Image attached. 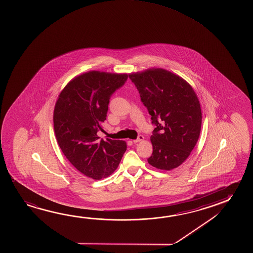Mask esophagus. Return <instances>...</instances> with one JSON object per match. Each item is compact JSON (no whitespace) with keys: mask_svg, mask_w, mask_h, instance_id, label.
<instances>
[{"mask_svg":"<svg viewBox=\"0 0 253 253\" xmlns=\"http://www.w3.org/2000/svg\"><path fill=\"white\" fill-rule=\"evenodd\" d=\"M144 140V136H142V135H138V137H137V139H134L132 140L133 143H138V142H140V141Z\"/></svg>","mask_w":253,"mask_h":253,"instance_id":"34e87169","label":"esophagus"}]
</instances>
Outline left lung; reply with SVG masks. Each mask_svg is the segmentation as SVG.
Segmentation results:
<instances>
[{
  "mask_svg": "<svg viewBox=\"0 0 253 253\" xmlns=\"http://www.w3.org/2000/svg\"><path fill=\"white\" fill-rule=\"evenodd\" d=\"M154 125L150 165L171 170L189 157L199 139L202 114L199 99L184 79L153 69L128 75Z\"/></svg>",
  "mask_w": 253,
  "mask_h": 253,
  "instance_id": "8db88e82",
  "label": "left lung"
}]
</instances>
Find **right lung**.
<instances>
[{
    "label": "right lung",
    "instance_id": "add662e5",
    "mask_svg": "<svg viewBox=\"0 0 253 253\" xmlns=\"http://www.w3.org/2000/svg\"><path fill=\"white\" fill-rule=\"evenodd\" d=\"M127 74L89 71L72 79L59 95L54 111L56 140L62 153L82 174L106 178L117 169L127 149L125 141L98 137L109 100L125 84Z\"/></svg>",
    "mask_w": 253,
    "mask_h": 253
}]
</instances>
